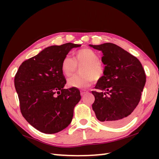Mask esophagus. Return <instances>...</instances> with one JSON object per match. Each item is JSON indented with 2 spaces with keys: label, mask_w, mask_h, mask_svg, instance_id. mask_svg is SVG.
<instances>
[{
  "label": "esophagus",
  "mask_w": 159,
  "mask_h": 159,
  "mask_svg": "<svg viewBox=\"0 0 159 159\" xmlns=\"http://www.w3.org/2000/svg\"><path fill=\"white\" fill-rule=\"evenodd\" d=\"M87 93H88L87 90H81L80 91V95H81L82 97H83Z\"/></svg>",
  "instance_id": "34e87169"
}]
</instances>
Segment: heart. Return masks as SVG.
Here are the masks:
<instances>
[{
	"mask_svg": "<svg viewBox=\"0 0 159 159\" xmlns=\"http://www.w3.org/2000/svg\"><path fill=\"white\" fill-rule=\"evenodd\" d=\"M99 61L98 54L89 48H83L74 52V60L69 56L64 57L61 61V69L66 77L73 76L76 73L77 66H83L80 69L82 75L70 78L67 80L69 86L85 89L91 85L95 78L96 79L101 78L104 69Z\"/></svg>",
	"mask_w": 159,
	"mask_h": 159,
	"instance_id": "b5f03b06",
	"label": "heart"
}]
</instances>
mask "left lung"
<instances>
[{"label": "left lung", "mask_w": 159, "mask_h": 159, "mask_svg": "<svg viewBox=\"0 0 159 159\" xmlns=\"http://www.w3.org/2000/svg\"><path fill=\"white\" fill-rule=\"evenodd\" d=\"M103 53L104 76L92 91V107L99 121L112 127L127 123L140 100L146 83V74L140 61L118 45L106 43L89 45Z\"/></svg>", "instance_id": "1"}]
</instances>
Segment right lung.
Returning <instances> with one entry per match:
<instances>
[{"mask_svg": "<svg viewBox=\"0 0 159 159\" xmlns=\"http://www.w3.org/2000/svg\"><path fill=\"white\" fill-rule=\"evenodd\" d=\"M80 46L67 43L48 47L23 61L15 75L21 114L42 133H57L71 122L81 97L78 88H64L66 81L61 64L72 48Z\"/></svg>", "mask_w": 159, "mask_h": 159, "instance_id": "right-lung-1", "label": "right lung"}]
</instances>
